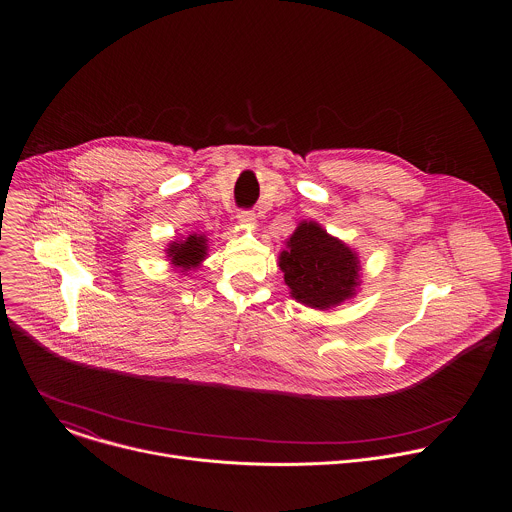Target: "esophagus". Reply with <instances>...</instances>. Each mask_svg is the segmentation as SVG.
Listing matches in <instances>:
<instances>
[{"instance_id":"34e87169","label":"esophagus","mask_w":512,"mask_h":512,"mask_svg":"<svg viewBox=\"0 0 512 512\" xmlns=\"http://www.w3.org/2000/svg\"><path fill=\"white\" fill-rule=\"evenodd\" d=\"M236 219L248 226V224H254V222H256V215H254L252 211H240V213L236 215Z\"/></svg>"}]
</instances>
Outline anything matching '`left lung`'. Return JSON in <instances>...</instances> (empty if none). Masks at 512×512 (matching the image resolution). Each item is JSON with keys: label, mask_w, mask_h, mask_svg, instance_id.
I'll return each mask as SVG.
<instances>
[{"label": "left lung", "mask_w": 512, "mask_h": 512, "mask_svg": "<svg viewBox=\"0 0 512 512\" xmlns=\"http://www.w3.org/2000/svg\"><path fill=\"white\" fill-rule=\"evenodd\" d=\"M280 268L293 297L317 309L349 299L359 286L357 256L315 222L295 228L288 250L280 254Z\"/></svg>", "instance_id": "1"}]
</instances>
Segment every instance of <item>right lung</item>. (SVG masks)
Returning <instances> with one entry per match:
<instances>
[{"mask_svg":"<svg viewBox=\"0 0 512 512\" xmlns=\"http://www.w3.org/2000/svg\"><path fill=\"white\" fill-rule=\"evenodd\" d=\"M207 238L205 236H197V234H191L187 240L183 242H173L167 250L171 262L183 270H189V268H197L201 264V260L205 258V250H207Z\"/></svg>","mask_w":512,"mask_h":512,"instance_id":"add662e5","label":"right lung"}]
</instances>
